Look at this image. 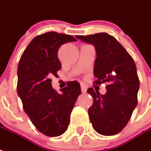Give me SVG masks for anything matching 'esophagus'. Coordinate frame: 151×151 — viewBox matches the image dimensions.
I'll return each instance as SVG.
<instances>
[{
  "instance_id": "esophagus-1",
  "label": "esophagus",
  "mask_w": 151,
  "mask_h": 151,
  "mask_svg": "<svg viewBox=\"0 0 151 151\" xmlns=\"http://www.w3.org/2000/svg\"><path fill=\"white\" fill-rule=\"evenodd\" d=\"M81 90L83 93H86V86L84 84H81Z\"/></svg>"
}]
</instances>
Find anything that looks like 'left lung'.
<instances>
[{"instance_id":"1","label":"left lung","mask_w":151,"mask_h":151,"mask_svg":"<svg viewBox=\"0 0 151 151\" xmlns=\"http://www.w3.org/2000/svg\"><path fill=\"white\" fill-rule=\"evenodd\" d=\"M76 37L96 48L93 72L96 80L94 83H107L105 95H100L92 87L87 89L93 98L88 109L92 127L104 136L118 134L127 125L137 105L140 81L134 60L115 37L106 32Z\"/></svg>"}]
</instances>
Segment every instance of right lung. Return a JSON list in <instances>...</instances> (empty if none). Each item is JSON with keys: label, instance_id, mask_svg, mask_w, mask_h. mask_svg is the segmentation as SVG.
Segmentation results:
<instances>
[{"label": "right lung", "instance_id": "add662e5", "mask_svg": "<svg viewBox=\"0 0 151 151\" xmlns=\"http://www.w3.org/2000/svg\"><path fill=\"white\" fill-rule=\"evenodd\" d=\"M77 41L73 36L47 32L28 44L18 65L17 93L32 124L47 137H58L68 128L80 84L69 81L58 93L51 86V76L61 68L58 50L63 44Z\"/></svg>", "mask_w": 151, "mask_h": 151}]
</instances>
